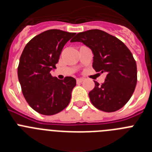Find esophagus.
I'll list each match as a JSON object with an SVG mask.
<instances>
[{"label":"esophagus","mask_w":152,"mask_h":152,"mask_svg":"<svg viewBox=\"0 0 152 152\" xmlns=\"http://www.w3.org/2000/svg\"><path fill=\"white\" fill-rule=\"evenodd\" d=\"M84 78H77V83H82L84 81Z\"/></svg>","instance_id":"esophagus-1"}]
</instances>
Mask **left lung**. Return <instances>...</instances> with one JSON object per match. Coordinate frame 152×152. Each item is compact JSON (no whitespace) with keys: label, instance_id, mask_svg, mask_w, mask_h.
<instances>
[{"label":"left lung","instance_id":"left-lung-1","mask_svg":"<svg viewBox=\"0 0 152 152\" xmlns=\"http://www.w3.org/2000/svg\"><path fill=\"white\" fill-rule=\"evenodd\" d=\"M80 42L94 54L93 68L106 73L105 81L89 93L91 103L104 112H115L129 100L137 83L136 62L129 49L115 36L100 29L77 33L71 40Z\"/></svg>","mask_w":152,"mask_h":152}]
</instances>
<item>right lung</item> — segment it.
Returning a JSON list of instances; mask_svg holds the SVG:
<instances>
[{
  "label": "right lung",
  "instance_id": "right-lung-1",
  "mask_svg": "<svg viewBox=\"0 0 152 152\" xmlns=\"http://www.w3.org/2000/svg\"><path fill=\"white\" fill-rule=\"evenodd\" d=\"M75 33L49 29L33 37L26 45L20 58L17 74L23 94L39 113L51 116L68 105L76 85L72 77L59 80L52 77L63 47Z\"/></svg>",
  "mask_w": 152,
  "mask_h": 152
}]
</instances>
